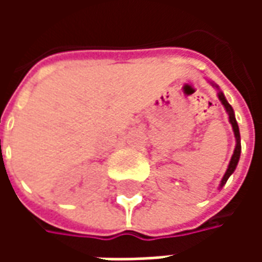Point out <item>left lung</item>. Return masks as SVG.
<instances>
[{
	"mask_svg": "<svg viewBox=\"0 0 262 262\" xmlns=\"http://www.w3.org/2000/svg\"><path fill=\"white\" fill-rule=\"evenodd\" d=\"M212 85L217 90V97H219L220 102L222 105L225 106L226 112L229 115V122L231 123V127H233V132H234V137H236V147H234V151H233V156H231L230 159V163H229V167H227V170H226L225 176L222 178V182H220V188L225 185L227 180H229V177L236 170L237 164H238V160H240V153H242V143H240V130H238V125H237V120H236V116H234V111L231 108V105L227 102V99H226L225 94L220 91L219 86L216 85L214 82H210Z\"/></svg>",
	"mask_w": 262,
	"mask_h": 262,
	"instance_id": "1",
	"label": "left lung"
}]
</instances>
